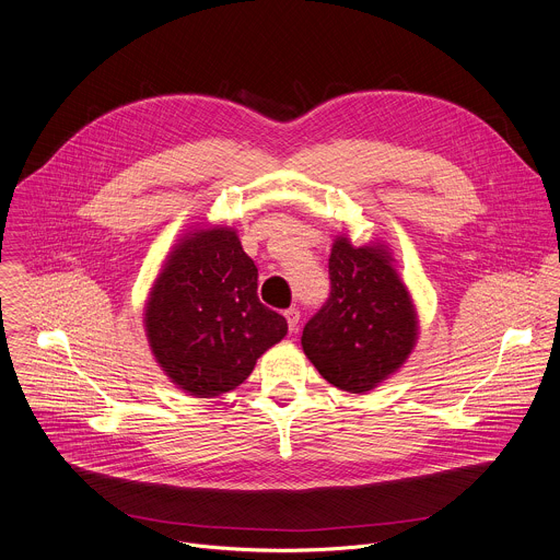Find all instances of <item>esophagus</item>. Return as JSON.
I'll return each mask as SVG.
<instances>
[{"label":"esophagus","mask_w":560,"mask_h":560,"mask_svg":"<svg viewBox=\"0 0 560 560\" xmlns=\"http://www.w3.org/2000/svg\"><path fill=\"white\" fill-rule=\"evenodd\" d=\"M284 317H287L289 330H291V332H298V328H300V311H298V308H287V311H284Z\"/></svg>","instance_id":"obj_1"}]
</instances>
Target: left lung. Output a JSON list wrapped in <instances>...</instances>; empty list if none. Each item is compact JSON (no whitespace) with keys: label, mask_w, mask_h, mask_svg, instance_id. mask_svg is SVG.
<instances>
[{"label":"left lung","mask_w":560,"mask_h":560,"mask_svg":"<svg viewBox=\"0 0 560 560\" xmlns=\"http://www.w3.org/2000/svg\"><path fill=\"white\" fill-rule=\"evenodd\" d=\"M330 295L302 330V348L339 389H372L398 370L416 341L411 298L381 245L337 238L328 260Z\"/></svg>","instance_id":"left-lung-1"}]
</instances>
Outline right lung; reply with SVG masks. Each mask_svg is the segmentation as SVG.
<instances>
[{
    "label": "right lung",
    "mask_w": 560,
    "mask_h": 560,
    "mask_svg": "<svg viewBox=\"0 0 560 560\" xmlns=\"http://www.w3.org/2000/svg\"><path fill=\"white\" fill-rule=\"evenodd\" d=\"M287 328V319L258 300V269L228 228L186 236L147 306L155 359L173 383L199 398L238 387Z\"/></svg>",
    "instance_id": "add662e5"
}]
</instances>
